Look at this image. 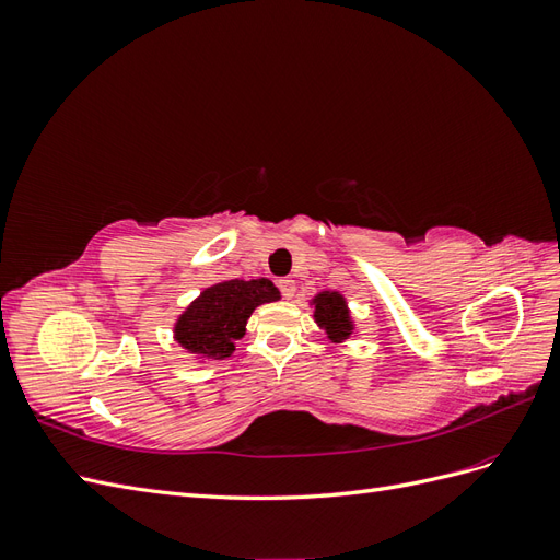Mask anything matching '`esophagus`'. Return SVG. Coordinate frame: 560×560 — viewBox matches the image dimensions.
I'll return each mask as SVG.
<instances>
[{
    "label": "esophagus",
    "mask_w": 560,
    "mask_h": 560,
    "mask_svg": "<svg viewBox=\"0 0 560 560\" xmlns=\"http://www.w3.org/2000/svg\"><path fill=\"white\" fill-rule=\"evenodd\" d=\"M278 287H280V292H282L284 299H292L296 294V282L292 278H280Z\"/></svg>",
    "instance_id": "1"
}]
</instances>
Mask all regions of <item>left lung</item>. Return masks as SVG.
<instances>
[{
  "instance_id": "8db88e82",
  "label": "left lung",
  "mask_w": 560,
  "mask_h": 560,
  "mask_svg": "<svg viewBox=\"0 0 560 560\" xmlns=\"http://www.w3.org/2000/svg\"><path fill=\"white\" fill-rule=\"evenodd\" d=\"M308 306L313 308V319L317 327L327 334L331 343H343L350 336L358 334V325L348 308V299L336 290L317 292Z\"/></svg>"
}]
</instances>
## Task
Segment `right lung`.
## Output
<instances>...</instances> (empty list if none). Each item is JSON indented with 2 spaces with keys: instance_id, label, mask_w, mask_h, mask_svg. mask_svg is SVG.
<instances>
[{
  "instance_id": "1",
  "label": "right lung",
  "mask_w": 560,
  "mask_h": 560,
  "mask_svg": "<svg viewBox=\"0 0 560 560\" xmlns=\"http://www.w3.org/2000/svg\"><path fill=\"white\" fill-rule=\"evenodd\" d=\"M273 301H280V292L268 278L214 282L177 315L175 343L196 362L226 360L235 350V341L245 336L249 315Z\"/></svg>"
}]
</instances>
